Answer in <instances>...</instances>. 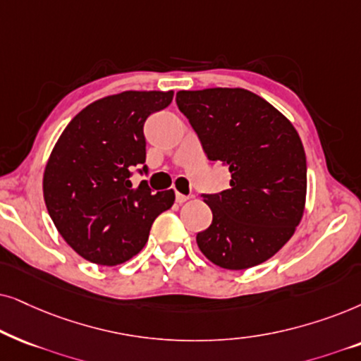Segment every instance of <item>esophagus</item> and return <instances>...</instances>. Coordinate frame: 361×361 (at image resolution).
<instances>
[{"instance_id":"1","label":"esophagus","mask_w":361,"mask_h":361,"mask_svg":"<svg viewBox=\"0 0 361 361\" xmlns=\"http://www.w3.org/2000/svg\"><path fill=\"white\" fill-rule=\"evenodd\" d=\"M175 200H176V203L181 204V203H185V201H188L190 196L180 193V191H175Z\"/></svg>"}]
</instances>
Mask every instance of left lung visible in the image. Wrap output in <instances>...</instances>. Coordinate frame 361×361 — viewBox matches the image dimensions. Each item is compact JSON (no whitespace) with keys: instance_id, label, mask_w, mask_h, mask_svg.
<instances>
[{"instance_id":"8db88e82","label":"left lung","mask_w":361,"mask_h":361,"mask_svg":"<svg viewBox=\"0 0 361 361\" xmlns=\"http://www.w3.org/2000/svg\"><path fill=\"white\" fill-rule=\"evenodd\" d=\"M188 118L211 161L229 168L231 188L201 195L213 211L196 234L201 252L223 269L267 261L302 219L307 161L299 133L279 110L244 89L180 90Z\"/></svg>"}]
</instances>
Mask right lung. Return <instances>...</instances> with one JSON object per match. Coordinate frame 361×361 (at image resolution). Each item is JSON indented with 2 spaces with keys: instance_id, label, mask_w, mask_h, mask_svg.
Segmentation results:
<instances>
[{
  "instance_id": "right-lung-1",
  "label": "right lung",
  "mask_w": 361,
  "mask_h": 361,
  "mask_svg": "<svg viewBox=\"0 0 361 361\" xmlns=\"http://www.w3.org/2000/svg\"><path fill=\"white\" fill-rule=\"evenodd\" d=\"M173 92L128 90L79 112L46 165V208L74 251L100 266H117L142 251L157 216L170 209L173 190L133 188V168L148 175L143 125L166 109Z\"/></svg>"
}]
</instances>
